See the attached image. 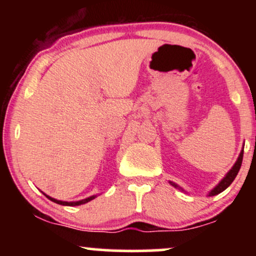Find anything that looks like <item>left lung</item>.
<instances>
[{"mask_svg":"<svg viewBox=\"0 0 256 256\" xmlns=\"http://www.w3.org/2000/svg\"><path fill=\"white\" fill-rule=\"evenodd\" d=\"M243 148H244V146H243ZM243 148H242V150H240V155H238V158H237L236 162H234V165L232 166V168H231L230 171H228V173H226L225 177L222 178V180H220L219 183L216 184V186H214L213 189L210 190V192L207 194L208 196H216V195H218V194H220V192H224V190L226 189V188L230 186V184L232 183V182H234V179L236 178L237 173H238V171H240V165H242V160H243ZM170 184H171L172 186H174L176 189H179V190H182V192H185V190L183 189V188L179 186V185H178V184H176L174 182H171V180H170Z\"/></svg>","mask_w":256,"mask_h":256,"instance_id":"obj_1","label":"left lung"}]
</instances>
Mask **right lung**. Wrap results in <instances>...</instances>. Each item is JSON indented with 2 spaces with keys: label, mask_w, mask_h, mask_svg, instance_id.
I'll list each match as a JSON object with an SVG mask.
<instances>
[{
  "label": "right lung",
  "mask_w": 256,
  "mask_h": 256,
  "mask_svg": "<svg viewBox=\"0 0 256 256\" xmlns=\"http://www.w3.org/2000/svg\"><path fill=\"white\" fill-rule=\"evenodd\" d=\"M43 194H44V192H43ZM44 195H46V194H44ZM46 198H48L49 200H50V201L55 202V204H62V206H80V204H88V202H90L91 200L95 198L98 195H92V196H90V198H84V200H80V201H71V202L61 201V200L52 198H50V196H48V195H46Z\"/></svg>",
  "instance_id": "right-lung-1"
}]
</instances>
